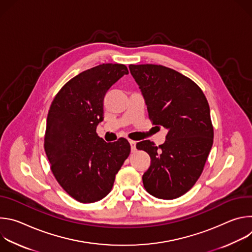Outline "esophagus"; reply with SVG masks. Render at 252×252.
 <instances>
[{
    "label": "esophagus",
    "mask_w": 252,
    "mask_h": 252,
    "mask_svg": "<svg viewBox=\"0 0 252 252\" xmlns=\"http://www.w3.org/2000/svg\"><path fill=\"white\" fill-rule=\"evenodd\" d=\"M130 140H132V141H133V140H136V139H135L133 136H130Z\"/></svg>",
    "instance_id": "34e87169"
}]
</instances>
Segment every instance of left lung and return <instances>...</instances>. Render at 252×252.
Masks as SVG:
<instances>
[{
    "label": "left lung",
    "instance_id": "1",
    "mask_svg": "<svg viewBox=\"0 0 252 252\" xmlns=\"http://www.w3.org/2000/svg\"><path fill=\"white\" fill-rule=\"evenodd\" d=\"M123 64L102 63L67 82L55 96L47 119L45 151L61 187L82 203L98 201L113 189L130 148L96 134L106 92L125 74Z\"/></svg>",
    "mask_w": 252,
    "mask_h": 252
}]
</instances>
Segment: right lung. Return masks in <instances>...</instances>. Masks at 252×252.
Here are the masks:
<instances>
[{
	"label": "right lung",
	"mask_w": 252,
	"mask_h": 252,
	"mask_svg": "<svg viewBox=\"0 0 252 252\" xmlns=\"http://www.w3.org/2000/svg\"><path fill=\"white\" fill-rule=\"evenodd\" d=\"M154 125L167 129L165 141L147 150L151 165L142 175L146 190L174 199L196 183L213 142L208 102L196 84L178 71L158 64L130 68Z\"/></svg>",
	"instance_id": "obj_1"
}]
</instances>
